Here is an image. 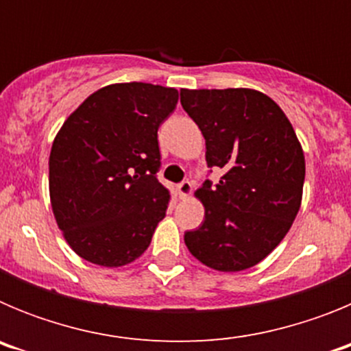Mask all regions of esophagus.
I'll use <instances>...</instances> for the list:
<instances>
[{"label": "esophagus", "mask_w": 351, "mask_h": 351, "mask_svg": "<svg viewBox=\"0 0 351 351\" xmlns=\"http://www.w3.org/2000/svg\"><path fill=\"white\" fill-rule=\"evenodd\" d=\"M191 190H193V186H191L190 181H182V182H179V184H178V195L181 198L190 197Z\"/></svg>", "instance_id": "esophagus-1"}]
</instances>
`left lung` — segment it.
Returning <instances> with one entry per match:
<instances>
[{"mask_svg": "<svg viewBox=\"0 0 351 351\" xmlns=\"http://www.w3.org/2000/svg\"><path fill=\"white\" fill-rule=\"evenodd\" d=\"M181 105L206 138L207 167L223 172L197 190L206 216L184 234L186 246L216 271L253 267L299 213L306 163L295 132L278 104L255 89H181Z\"/></svg>", "mask_w": 351, "mask_h": 351, "instance_id": "1", "label": "left lung"}]
</instances>
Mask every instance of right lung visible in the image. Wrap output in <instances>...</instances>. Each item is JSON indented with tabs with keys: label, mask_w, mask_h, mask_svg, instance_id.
Returning a JSON list of instances; mask_svg holds the SVG:
<instances>
[{
	"label": "right lung",
	"mask_w": 351,
	"mask_h": 351,
	"mask_svg": "<svg viewBox=\"0 0 351 351\" xmlns=\"http://www.w3.org/2000/svg\"><path fill=\"white\" fill-rule=\"evenodd\" d=\"M179 93L145 82L93 93L56 135L49 190L56 221L88 262L121 267L147 250L170 195L158 181V128Z\"/></svg>",
	"instance_id": "1"
}]
</instances>
